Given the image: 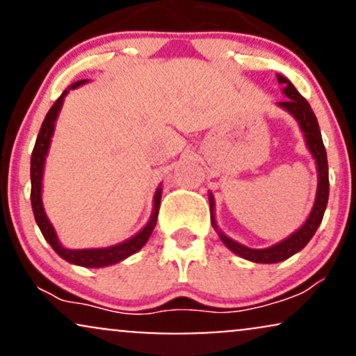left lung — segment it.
Segmentation results:
<instances>
[{
	"label": "left lung",
	"mask_w": 356,
	"mask_h": 356,
	"mask_svg": "<svg viewBox=\"0 0 356 356\" xmlns=\"http://www.w3.org/2000/svg\"><path fill=\"white\" fill-rule=\"evenodd\" d=\"M277 83L283 85V93L288 97V100L277 102V107L286 110L288 113H291L293 118L300 125L301 132L305 136L306 147H308L309 154L313 155L314 164H316V172H318V187H316V197H314L313 209L309 212L308 219L305 220L303 226L300 229L293 232L291 236L280 241V243L273 244V246L264 248V249H252L244 246V244L238 243V241L231 239L229 236L224 234L219 229L218 222H216V214H214V195L209 192V204H211V222L212 227L218 231L219 239L222 241L224 246L229 251L234 252L243 257V259L252 261V263H263V264H273L280 263V261L288 259L296 252H300L306 244L309 243V239L313 238L314 232L320 227L323 214H325L326 204H328V194H330V181H328V159H326V150L323 145V138L320 127H318V120L314 117L312 107L306 102L303 97L300 95V92L295 88V85L291 83L286 76L276 75Z\"/></svg>",
	"instance_id": "obj_1"
}]
</instances>
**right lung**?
Wrapping results in <instances>:
<instances>
[{
  "label": "right lung",
  "instance_id": "1",
  "mask_svg": "<svg viewBox=\"0 0 356 356\" xmlns=\"http://www.w3.org/2000/svg\"><path fill=\"white\" fill-rule=\"evenodd\" d=\"M88 80H79L75 83H72L70 87L65 90L63 93L58 97V100L53 104V107L48 110L47 117H44L42 129H40L38 137H36L33 154H31V169H30V177H31V207H33L35 220L38 224L40 231H42L43 238L47 239V243L53 248V251L56 252L60 257H63L68 263L76 264V266L83 268H105L112 266V264L120 263L125 257L136 254L137 251H140L144 248V244L149 241L150 234H152L155 224H157V216H159V207H161V197H162V187L159 186L157 191L154 194V207L152 214H150L149 222L137 232L136 236L129 238L124 243H118L115 246L108 248H92V249H68L61 246L58 236H56L55 227L48 219L47 212H44L43 201H42V189H43V170H44V161H47L48 150H50L51 137L55 132V124L56 118L61 107H63V100L67 97V93L70 90L79 88L80 85L87 83Z\"/></svg>",
  "mask_w": 356,
  "mask_h": 356
}]
</instances>
